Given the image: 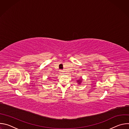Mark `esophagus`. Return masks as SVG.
I'll use <instances>...</instances> for the list:
<instances>
[{
  "label": "esophagus",
  "instance_id": "34e87169",
  "mask_svg": "<svg viewBox=\"0 0 129 129\" xmlns=\"http://www.w3.org/2000/svg\"><path fill=\"white\" fill-rule=\"evenodd\" d=\"M60 74H61V75H62V74H63V73H62V71H61V72H60Z\"/></svg>",
  "mask_w": 129,
  "mask_h": 129
}]
</instances>
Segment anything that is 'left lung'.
Listing matches in <instances>:
<instances>
[{"label":"left lung","instance_id":"1","mask_svg":"<svg viewBox=\"0 0 129 129\" xmlns=\"http://www.w3.org/2000/svg\"><path fill=\"white\" fill-rule=\"evenodd\" d=\"M82 80H82V79H80V80H77V82H78V84H80L81 83V82H82Z\"/></svg>","mask_w":129,"mask_h":129}]
</instances>
